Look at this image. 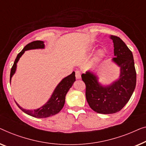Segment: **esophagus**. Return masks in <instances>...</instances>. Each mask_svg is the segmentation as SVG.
I'll return each mask as SVG.
<instances>
[{
	"instance_id": "esophagus-1",
	"label": "esophagus",
	"mask_w": 146,
	"mask_h": 146,
	"mask_svg": "<svg viewBox=\"0 0 146 146\" xmlns=\"http://www.w3.org/2000/svg\"><path fill=\"white\" fill-rule=\"evenodd\" d=\"M75 77L76 79H80L81 78V72L79 71H75Z\"/></svg>"
}]
</instances>
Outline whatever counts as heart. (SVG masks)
<instances>
[{
  "label": "heart",
  "instance_id": "obj_1",
  "mask_svg": "<svg viewBox=\"0 0 146 146\" xmlns=\"http://www.w3.org/2000/svg\"><path fill=\"white\" fill-rule=\"evenodd\" d=\"M92 49H93L92 48H89V50H92ZM99 55H100V56H102V52H100Z\"/></svg>",
  "mask_w": 146,
  "mask_h": 146
}]
</instances>
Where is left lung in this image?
I'll return each mask as SVG.
<instances>
[{"mask_svg": "<svg viewBox=\"0 0 146 146\" xmlns=\"http://www.w3.org/2000/svg\"><path fill=\"white\" fill-rule=\"evenodd\" d=\"M114 47L113 61L120 67L118 80L108 87H102L91 72L81 75L86 86L85 95L90 107L100 114H113L123 108L130 100L136 84L134 57L125 43L118 36H112Z\"/></svg>", "mask_w": 146, "mask_h": 146, "instance_id": "left-lung-1", "label": "left lung"}]
</instances>
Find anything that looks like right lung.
Segmentation results:
<instances>
[{
  "mask_svg": "<svg viewBox=\"0 0 146 146\" xmlns=\"http://www.w3.org/2000/svg\"><path fill=\"white\" fill-rule=\"evenodd\" d=\"M44 44L42 41L36 40L34 41L29 43V44L26 45L24 47L23 50L18 53L17 57L14 61V64L12 65L11 71V75H10V81H11V78L14 73H15L16 68V63L19 60L20 57L22 56L26 50H32V49H38V48H44ZM75 81V72H73L64 78L62 81H61L58 85L57 86L56 89H55L54 92L52 94V97L49 101L43 106L42 107L37 110H26L22 108V107L18 105L16 103L17 106L19 107L20 110H22L24 112L30 116H32L35 118H48V117L53 116V115L56 114L59 112V111L62 109L63 106H64L65 101V95L69 89L71 87V86Z\"/></svg>",
  "mask_w": 146,
  "mask_h": 146,
  "instance_id": "right-lung-1",
  "label": "right lung"
}]
</instances>
